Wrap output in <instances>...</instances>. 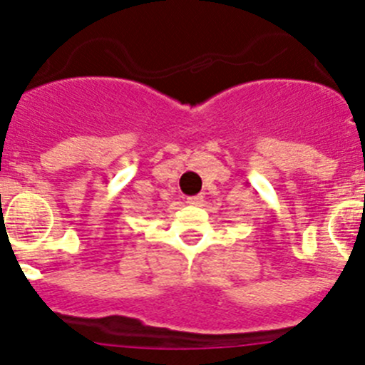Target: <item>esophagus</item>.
I'll return each instance as SVG.
<instances>
[{
    "mask_svg": "<svg viewBox=\"0 0 365 365\" xmlns=\"http://www.w3.org/2000/svg\"><path fill=\"white\" fill-rule=\"evenodd\" d=\"M187 203L194 205V206H200L201 203H203V196H201V194H197V196L187 197Z\"/></svg>",
    "mask_w": 365,
    "mask_h": 365,
    "instance_id": "obj_1",
    "label": "esophagus"
}]
</instances>
